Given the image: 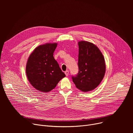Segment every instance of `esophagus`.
I'll use <instances>...</instances> for the list:
<instances>
[{
    "mask_svg": "<svg viewBox=\"0 0 133 133\" xmlns=\"http://www.w3.org/2000/svg\"><path fill=\"white\" fill-rule=\"evenodd\" d=\"M65 75H66V76H68V74H69V71H68V70H66V71L65 72Z\"/></svg>",
    "mask_w": 133,
    "mask_h": 133,
    "instance_id": "esophagus-1",
    "label": "esophagus"
}]
</instances>
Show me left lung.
I'll return each instance as SVG.
<instances>
[{
	"instance_id": "8db88e82",
	"label": "left lung",
	"mask_w": 133,
	"mask_h": 133,
	"mask_svg": "<svg viewBox=\"0 0 133 133\" xmlns=\"http://www.w3.org/2000/svg\"><path fill=\"white\" fill-rule=\"evenodd\" d=\"M78 43L79 72L72 79L76 87L86 92L100 84L105 74L106 64L103 54L95 45L84 41Z\"/></svg>"
}]
</instances>
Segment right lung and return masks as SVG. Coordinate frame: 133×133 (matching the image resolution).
Instances as JSON below:
<instances>
[{"label":"right lung","instance_id":"obj_1","mask_svg":"<svg viewBox=\"0 0 133 133\" xmlns=\"http://www.w3.org/2000/svg\"><path fill=\"white\" fill-rule=\"evenodd\" d=\"M57 43L39 45L29 55L26 73L30 84L37 90L48 92L54 89L65 74L53 56Z\"/></svg>","mask_w":133,"mask_h":133}]
</instances>
